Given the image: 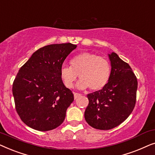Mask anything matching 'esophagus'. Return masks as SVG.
Returning a JSON list of instances; mask_svg holds the SVG:
<instances>
[{
    "label": "esophagus",
    "instance_id": "1",
    "mask_svg": "<svg viewBox=\"0 0 155 155\" xmlns=\"http://www.w3.org/2000/svg\"><path fill=\"white\" fill-rule=\"evenodd\" d=\"M80 96H81V94H79V93L77 92H74V98H75V99L78 98V97Z\"/></svg>",
    "mask_w": 155,
    "mask_h": 155
}]
</instances>
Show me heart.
Masks as SVG:
<instances>
[{
	"label": "heart",
	"mask_w": 155,
	"mask_h": 155,
	"mask_svg": "<svg viewBox=\"0 0 155 155\" xmlns=\"http://www.w3.org/2000/svg\"><path fill=\"white\" fill-rule=\"evenodd\" d=\"M111 65L104 57L90 52L76 55L70 61V67L63 66L60 76L65 86L72 88L79 75L81 80L78 84L80 89L96 91L102 89L109 81Z\"/></svg>",
	"instance_id": "obj_1"
}]
</instances>
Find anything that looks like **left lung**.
I'll return each instance as SVG.
<instances>
[{
  "instance_id": "left-lung-1",
  "label": "left lung",
  "mask_w": 155,
  "mask_h": 155,
  "mask_svg": "<svg viewBox=\"0 0 155 155\" xmlns=\"http://www.w3.org/2000/svg\"><path fill=\"white\" fill-rule=\"evenodd\" d=\"M109 56L111 65L109 82L101 90L87 94L89 104L84 111L87 123L99 130L119 126L136 103L137 80L133 70L116 53Z\"/></svg>"
}]
</instances>
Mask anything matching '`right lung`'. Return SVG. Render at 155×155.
<instances>
[{
    "mask_svg": "<svg viewBox=\"0 0 155 155\" xmlns=\"http://www.w3.org/2000/svg\"><path fill=\"white\" fill-rule=\"evenodd\" d=\"M77 45L51 44L40 48L20 68L12 84L17 113L27 126L39 131L53 130L64 120L74 100L60 71Z\"/></svg>",
    "mask_w": 155,
    "mask_h": 155,
    "instance_id": "obj_1",
    "label": "right lung"
}]
</instances>
